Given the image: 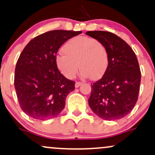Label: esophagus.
<instances>
[{"label": "esophagus", "instance_id": "obj_1", "mask_svg": "<svg viewBox=\"0 0 155 155\" xmlns=\"http://www.w3.org/2000/svg\"><path fill=\"white\" fill-rule=\"evenodd\" d=\"M81 84H82V83H81V82H79V81H76V84H75V87H76V88H78V87H79Z\"/></svg>", "mask_w": 155, "mask_h": 155}]
</instances>
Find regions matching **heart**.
I'll list each match as a JSON object with an SVG mask.
<instances>
[{"mask_svg": "<svg viewBox=\"0 0 155 155\" xmlns=\"http://www.w3.org/2000/svg\"><path fill=\"white\" fill-rule=\"evenodd\" d=\"M58 54L55 64L61 74L74 79L79 67L81 76L97 80L105 74L109 65V53L105 45L92 37L79 36L71 38ZM79 66H78V64Z\"/></svg>", "mask_w": 155, "mask_h": 155, "instance_id": "obj_1", "label": "heart"}]
</instances>
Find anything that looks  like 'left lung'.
Here are the masks:
<instances>
[{
    "label": "left lung",
    "instance_id": "1",
    "mask_svg": "<svg viewBox=\"0 0 155 155\" xmlns=\"http://www.w3.org/2000/svg\"><path fill=\"white\" fill-rule=\"evenodd\" d=\"M86 34L102 42L109 53L105 74L92 85L89 107L104 120L124 118L133 110L139 92L141 71L136 54L124 40L109 31Z\"/></svg>",
    "mask_w": 155,
    "mask_h": 155
}]
</instances>
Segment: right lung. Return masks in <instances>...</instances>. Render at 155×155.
Returning <instances> with one entry per match:
<instances>
[{"label": "right lung", "instance_id": "1", "mask_svg": "<svg viewBox=\"0 0 155 155\" xmlns=\"http://www.w3.org/2000/svg\"><path fill=\"white\" fill-rule=\"evenodd\" d=\"M81 32L47 31L32 39L22 50L15 68L14 87L20 107L29 117L49 120L63 110L75 82L61 74L55 57L66 41Z\"/></svg>", "mask_w": 155, "mask_h": 155}]
</instances>
